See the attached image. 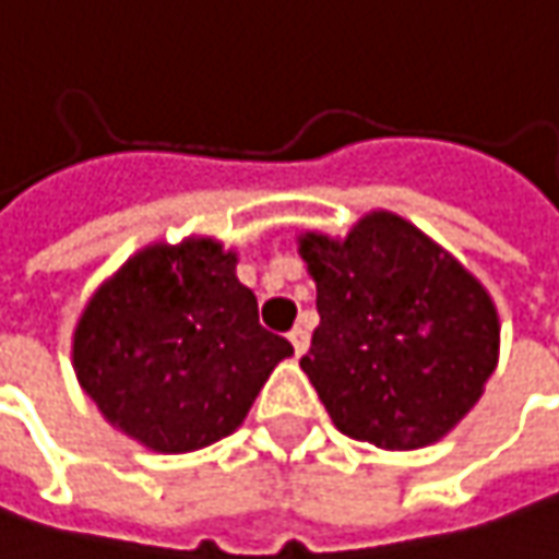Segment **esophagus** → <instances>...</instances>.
Returning <instances> with one entry per match:
<instances>
[{
    "label": "esophagus",
    "mask_w": 559,
    "mask_h": 559,
    "mask_svg": "<svg viewBox=\"0 0 559 559\" xmlns=\"http://www.w3.org/2000/svg\"><path fill=\"white\" fill-rule=\"evenodd\" d=\"M287 338H290V345H294V354H297V357H300V354L307 350V345H310V332H307L304 325L290 329V335H287Z\"/></svg>",
    "instance_id": "34e87169"
}]
</instances>
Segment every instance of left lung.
Masks as SVG:
<instances>
[{"label": "left lung", "instance_id": "8db88e82", "mask_svg": "<svg viewBox=\"0 0 559 559\" xmlns=\"http://www.w3.org/2000/svg\"><path fill=\"white\" fill-rule=\"evenodd\" d=\"M319 325L300 357L332 424L379 449L437 443L475 408L500 357L484 284L392 212L345 240L304 234Z\"/></svg>", "mask_w": 559, "mask_h": 559}]
</instances>
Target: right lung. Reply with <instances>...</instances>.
<instances>
[{
	"instance_id": "obj_1",
	"label": "right lung",
	"mask_w": 559,
	"mask_h": 559,
	"mask_svg": "<svg viewBox=\"0 0 559 559\" xmlns=\"http://www.w3.org/2000/svg\"><path fill=\"white\" fill-rule=\"evenodd\" d=\"M294 347L259 325L237 252L212 237L135 252L87 300L75 377L100 414L154 452H195L234 433Z\"/></svg>"
}]
</instances>
